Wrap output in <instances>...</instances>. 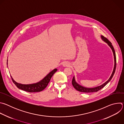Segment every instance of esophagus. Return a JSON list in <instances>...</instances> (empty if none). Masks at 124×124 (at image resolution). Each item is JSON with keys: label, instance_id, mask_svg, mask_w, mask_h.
I'll list each match as a JSON object with an SVG mask.
<instances>
[{"label": "esophagus", "instance_id": "1", "mask_svg": "<svg viewBox=\"0 0 124 124\" xmlns=\"http://www.w3.org/2000/svg\"><path fill=\"white\" fill-rule=\"evenodd\" d=\"M63 66L64 67H69L70 66V64L69 63V62H64L63 63Z\"/></svg>", "mask_w": 124, "mask_h": 124}]
</instances>
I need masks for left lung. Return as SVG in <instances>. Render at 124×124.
Returning a JSON list of instances; mask_svg holds the SVG:
<instances>
[{
    "label": "left lung",
    "mask_w": 124,
    "mask_h": 124,
    "mask_svg": "<svg viewBox=\"0 0 124 124\" xmlns=\"http://www.w3.org/2000/svg\"><path fill=\"white\" fill-rule=\"evenodd\" d=\"M101 38L102 40V41H103L104 42H105L106 43H107L108 45L110 46V47L111 48L113 54V55H114V69L113 70L112 73L110 76V77L106 81L105 83H104L103 84H102V85L96 87H94V88H87V87H85L84 86H82L80 85H79V84H78L76 80H75V76L73 77V80H72V84L73 86H74V87L75 88V89L79 91V92H84V93H92V92H96L98 91H99L100 90H101V89H102V88H103L106 85H107L112 79L115 72V70H116V54H115V50L114 49L113 46L112 45L111 43L105 37H104V36H102L101 35Z\"/></svg>",
    "instance_id": "left-lung-1"
}]
</instances>
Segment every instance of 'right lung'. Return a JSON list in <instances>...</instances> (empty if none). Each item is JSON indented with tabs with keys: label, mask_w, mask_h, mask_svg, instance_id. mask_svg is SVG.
I'll use <instances>...</instances> for the list:
<instances>
[{
	"label": "right lung",
	"mask_w": 124,
	"mask_h": 124,
	"mask_svg": "<svg viewBox=\"0 0 124 124\" xmlns=\"http://www.w3.org/2000/svg\"><path fill=\"white\" fill-rule=\"evenodd\" d=\"M8 62V60H7ZM7 64H8V62H7ZM57 69H54L52 71L49 73L43 79L40 80V81L33 84H23L21 83H17L15 81L14 79L12 78V76H11L13 82L16 85V86L21 90L23 91L32 93V92H38L43 91L45 88H46L48 83L50 81V80L52 77V76L54 75V74L57 71Z\"/></svg>",
	"instance_id": "1"
}]
</instances>
